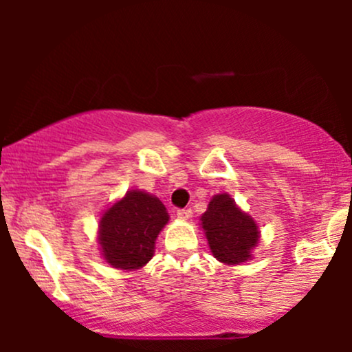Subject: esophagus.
Wrapping results in <instances>:
<instances>
[{
  "instance_id": "34e87169",
  "label": "esophagus",
  "mask_w": 352,
  "mask_h": 352,
  "mask_svg": "<svg viewBox=\"0 0 352 352\" xmlns=\"http://www.w3.org/2000/svg\"><path fill=\"white\" fill-rule=\"evenodd\" d=\"M177 217L182 218V220H187V218L192 217V210H190V208H179V210H177Z\"/></svg>"
}]
</instances>
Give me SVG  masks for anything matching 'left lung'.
<instances>
[{"mask_svg":"<svg viewBox=\"0 0 352 352\" xmlns=\"http://www.w3.org/2000/svg\"><path fill=\"white\" fill-rule=\"evenodd\" d=\"M210 250L218 261L238 265L252 258V250L260 240L256 223L241 212L227 193L210 200L207 212L201 215Z\"/></svg>","mask_w":352,"mask_h":352,"instance_id":"8db88e82","label":"left lung"}]
</instances>
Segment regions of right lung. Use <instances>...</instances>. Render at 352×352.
<instances>
[{"label": "right lung", "instance_id": "add662e5", "mask_svg": "<svg viewBox=\"0 0 352 352\" xmlns=\"http://www.w3.org/2000/svg\"><path fill=\"white\" fill-rule=\"evenodd\" d=\"M168 221L157 197L131 190L100 218L99 245L104 260L119 270H139L152 260L155 238Z\"/></svg>", "mask_w": 352, "mask_h": 352}]
</instances>
